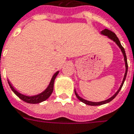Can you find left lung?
Here are the masks:
<instances>
[{"instance_id": "1", "label": "left lung", "mask_w": 134, "mask_h": 134, "mask_svg": "<svg viewBox=\"0 0 134 134\" xmlns=\"http://www.w3.org/2000/svg\"><path fill=\"white\" fill-rule=\"evenodd\" d=\"M101 34L104 35H106V36H107L109 38H110L111 40H112L113 41L116 42V44H117L118 46L119 47V48L121 49V52H122L123 54H124V61H125V65H126V72H125V75H124V79H123L122 83H121V86H120L119 90L115 93L111 97L109 98V99H108L105 100V101L99 102H93L87 101V100H85L84 99H82V97H80V96L77 94V93L75 90V95H76V97H77V99H78L79 100H80L82 102L85 103V104H86L87 105H90V106H99V105L104 104H107V103H109L111 101H112V100L114 99L116 97V95L119 94V91L121 90V87H122L123 85H124V81H125L126 80V75H127V72H128L127 58H126V55L125 50H124V48L122 47V45L121 44V42H120L119 40V38L117 37V36L116 35V34H115L114 32H111V30H108V29L103 30L101 32Z\"/></svg>"}]
</instances>
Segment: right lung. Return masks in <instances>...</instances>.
I'll use <instances>...</instances> for the list:
<instances>
[{
	"label": "right lung",
	"mask_w": 134,
	"mask_h": 134,
	"mask_svg": "<svg viewBox=\"0 0 134 134\" xmlns=\"http://www.w3.org/2000/svg\"><path fill=\"white\" fill-rule=\"evenodd\" d=\"M59 72L57 71V72H55V74L53 75L52 80L50 81V83H49V86L47 87V89L44 90V92H42V93H40L39 94L35 95V96H32V97H29V96H25V95H23L20 94V92H18L17 90H15L14 89V87L12 86V85L10 84V82H8L9 86L10 87V89L12 90V91L14 92L15 94L18 97L22 99L23 101H24L25 102L29 103V104H38V103L42 102H44L46 99H47L49 97V96L51 95V94L53 92V87H54V82L55 78L57 77V75H58Z\"/></svg>",
	"instance_id": "obj_1"
}]
</instances>
